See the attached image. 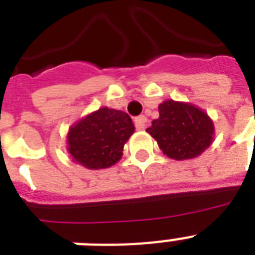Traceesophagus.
Instances as JSON below:
<instances>
[{"instance_id":"obj_1","label":"esophagus","mask_w":255,"mask_h":255,"mask_svg":"<svg viewBox=\"0 0 255 255\" xmlns=\"http://www.w3.org/2000/svg\"><path fill=\"white\" fill-rule=\"evenodd\" d=\"M135 126L137 129H144V128L147 127V118L144 115L137 116L135 119Z\"/></svg>"}]
</instances>
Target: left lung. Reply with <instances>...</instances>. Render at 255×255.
Returning <instances> with one entry per match:
<instances>
[{
  "instance_id": "left-lung-1",
  "label": "left lung",
  "mask_w": 255,
  "mask_h": 255,
  "mask_svg": "<svg viewBox=\"0 0 255 255\" xmlns=\"http://www.w3.org/2000/svg\"><path fill=\"white\" fill-rule=\"evenodd\" d=\"M147 132L169 159L189 160L201 155L213 143L214 124L197 106L169 99L160 104L159 118L152 122Z\"/></svg>"
}]
</instances>
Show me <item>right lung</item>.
<instances>
[{"instance_id": "add662e5", "label": "right lung", "mask_w": 255, "mask_h": 255, "mask_svg": "<svg viewBox=\"0 0 255 255\" xmlns=\"http://www.w3.org/2000/svg\"><path fill=\"white\" fill-rule=\"evenodd\" d=\"M135 126L123 111L102 107L69 128L67 152L73 161L87 169H104L122 159Z\"/></svg>"}]
</instances>
